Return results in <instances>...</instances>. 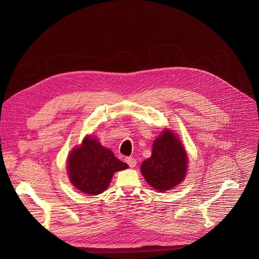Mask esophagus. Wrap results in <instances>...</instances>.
I'll return each instance as SVG.
<instances>
[{"instance_id": "obj_1", "label": "esophagus", "mask_w": 259, "mask_h": 259, "mask_svg": "<svg viewBox=\"0 0 259 259\" xmlns=\"http://www.w3.org/2000/svg\"><path fill=\"white\" fill-rule=\"evenodd\" d=\"M125 162L130 165V167H135L137 165V159L134 157H126L125 158Z\"/></svg>"}]
</instances>
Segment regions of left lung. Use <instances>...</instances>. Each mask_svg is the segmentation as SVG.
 Wrapping results in <instances>:
<instances>
[{
    "mask_svg": "<svg viewBox=\"0 0 259 259\" xmlns=\"http://www.w3.org/2000/svg\"><path fill=\"white\" fill-rule=\"evenodd\" d=\"M188 156L181 139L169 128H163L153 141L151 156L144 160L141 172L148 185L159 192L185 181Z\"/></svg>",
    "mask_w": 259,
    "mask_h": 259,
    "instance_id": "8db88e82",
    "label": "left lung"
}]
</instances>
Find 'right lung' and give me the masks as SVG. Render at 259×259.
Wrapping results in <instances>:
<instances>
[{
	"mask_svg": "<svg viewBox=\"0 0 259 259\" xmlns=\"http://www.w3.org/2000/svg\"><path fill=\"white\" fill-rule=\"evenodd\" d=\"M128 168L117 159L110 148L101 145L93 135L85 136L81 144L68 155L67 171L71 184L79 191L97 195L111 184L114 172Z\"/></svg>",
	"mask_w": 259,
	"mask_h": 259,
	"instance_id": "add662e5",
	"label": "right lung"
}]
</instances>
